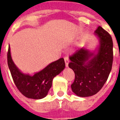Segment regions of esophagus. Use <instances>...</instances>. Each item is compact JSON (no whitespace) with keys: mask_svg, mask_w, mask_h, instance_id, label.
Here are the masks:
<instances>
[{"mask_svg":"<svg viewBox=\"0 0 120 120\" xmlns=\"http://www.w3.org/2000/svg\"><path fill=\"white\" fill-rule=\"evenodd\" d=\"M64 61L65 64H66V67L68 68V64H69V58H68V57H67V56L64 57Z\"/></svg>","mask_w":120,"mask_h":120,"instance_id":"obj_1","label":"esophagus"}]
</instances>
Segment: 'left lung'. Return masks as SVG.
I'll use <instances>...</instances> for the list:
<instances>
[{
  "label": "left lung",
  "instance_id": "1",
  "mask_svg": "<svg viewBox=\"0 0 120 120\" xmlns=\"http://www.w3.org/2000/svg\"><path fill=\"white\" fill-rule=\"evenodd\" d=\"M95 34L99 41L96 54L82 48L69 57V67L75 73L72 90L81 97L92 96L98 92L112 70L113 59L112 36L100 26Z\"/></svg>",
  "mask_w": 120,
  "mask_h": 120
}]
</instances>
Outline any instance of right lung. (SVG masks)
I'll use <instances>...</instances> for the list:
<instances>
[{"label": "right lung", "instance_id": "right-lung-1", "mask_svg": "<svg viewBox=\"0 0 120 120\" xmlns=\"http://www.w3.org/2000/svg\"><path fill=\"white\" fill-rule=\"evenodd\" d=\"M7 63L13 82L19 91L27 98L37 100L46 96L52 86V79L65 68L64 60L60 58L33 75L23 73L11 59L10 46L7 53Z\"/></svg>", "mask_w": 120, "mask_h": 120}]
</instances>
